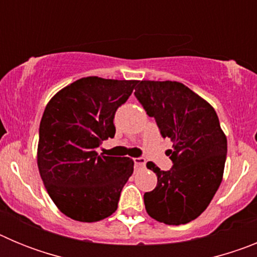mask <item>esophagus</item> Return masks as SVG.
Here are the masks:
<instances>
[{
    "instance_id": "1",
    "label": "esophagus",
    "mask_w": 257,
    "mask_h": 257,
    "mask_svg": "<svg viewBox=\"0 0 257 257\" xmlns=\"http://www.w3.org/2000/svg\"><path fill=\"white\" fill-rule=\"evenodd\" d=\"M134 162H135L136 167H144L145 166V160L143 157H136V158H134Z\"/></svg>"
}]
</instances>
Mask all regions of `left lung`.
I'll list each match as a JSON object with an SVG mask.
<instances>
[{
	"mask_svg": "<svg viewBox=\"0 0 257 257\" xmlns=\"http://www.w3.org/2000/svg\"><path fill=\"white\" fill-rule=\"evenodd\" d=\"M135 96L156 119L162 138L174 143L167 151L172 167L162 171L153 162L157 187L144 194L147 212L167 225L197 219L210 205L222 180L226 136L215 109L190 88L175 81H139Z\"/></svg>",
	"mask_w": 257,
	"mask_h": 257,
	"instance_id": "left-lung-1",
	"label": "left lung"
}]
</instances>
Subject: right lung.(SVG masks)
<instances>
[{"mask_svg": "<svg viewBox=\"0 0 257 257\" xmlns=\"http://www.w3.org/2000/svg\"><path fill=\"white\" fill-rule=\"evenodd\" d=\"M136 83L85 77L60 90L45 108L38 170L56 207L70 219L95 222L117 210L134 161L97 154L96 149L103 140L114 138L115 110Z\"/></svg>", "mask_w": 257, "mask_h": 257, "instance_id": "1", "label": "right lung"}]
</instances>
